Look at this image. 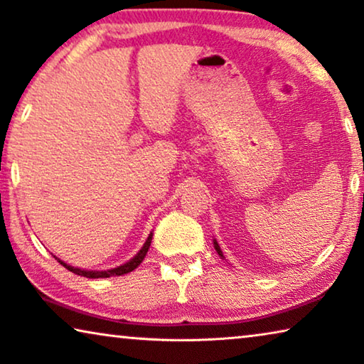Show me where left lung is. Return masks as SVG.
I'll return each mask as SVG.
<instances>
[{
	"mask_svg": "<svg viewBox=\"0 0 364 364\" xmlns=\"http://www.w3.org/2000/svg\"><path fill=\"white\" fill-rule=\"evenodd\" d=\"M214 248H215V252L219 253V257L224 258V253H222V250H220V247H219V243H217V240H214Z\"/></svg>",
	"mask_w": 364,
	"mask_h": 364,
	"instance_id": "1",
	"label": "left lung"
}]
</instances>
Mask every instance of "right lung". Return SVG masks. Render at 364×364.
Returning a JSON list of instances; mask_svg holds the SVG:
<instances>
[{"mask_svg": "<svg viewBox=\"0 0 364 364\" xmlns=\"http://www.w3.org/2000/svg\"><path fill=\"white\" fill-rule=\"evenodd\" d=\"M151 237H154V234H151V232H150V235L147 237V240H145L144 247L140 248L139 253L135 255L134 258H130L129 262L121 264V267H116V268H111V269H102V271H96V269H95V271H93V269H81V268H77V267H72V264H67L65 262H62V259H58L57 257H55V259H58V263L63 264V267L72 271V273L78 274V276H85V278H111V276H122V274L130 273V271H134L135 268L139 267L140 263L144 262L145 255H147L149 248H150Z\"/></svg>", "mask_w": 364, "mask_h": 364, "instance_id": "1", "label": "right lung"}]
</instances>
